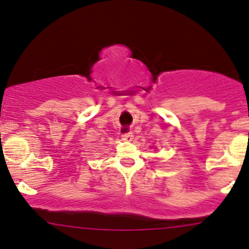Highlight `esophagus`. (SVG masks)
<instances>
[{
	"instance_id": "obj_1",
	"label": "esophagus",
	"mask_w": 249,
	"mask_h": 249,
	"mask_svg": "<svg viewBox=\"0 0 249 249\" xmlns=\"http://www.w3.org/2000/svg\"><path fill=\"white\" fill-rule=\"evenodd\" d=\"M132 138H133V134L131 132L122 134V139L125 140V142H130V140H132Z\"/></svg>"
}]
</instances>
